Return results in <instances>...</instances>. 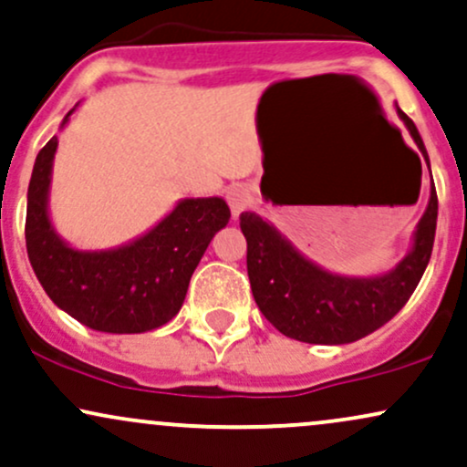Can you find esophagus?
<instances>
[{"label": "esophagus", "instance_id": "obj_1", "mask_svg": "<svg viewBox=\"0 0 467 467\" xmlns=\"http://www.w3.org/2000/svg\"><path fill=\"white\" fill-rule=\"evenodd\" d=\"M251 201H254V196H251V190L244 188V185H234V188L227 192V202L229 207H232L234 221H238L240 213L251 205Z\"/></svg>", "mask_w": 467, "mask_h": 467}]
</instances>
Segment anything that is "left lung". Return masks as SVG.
<instances>
[{"label": "left lung", "mask_w": 467, "mask_h": 467, "mask_svg": "<svg viewBox=\"0 0 467 467\" xmlns=\"http://www.w3.org/2000/svg\"><path fill=\"white\" fill-rule=\"evenodd\" d=\"M415 146L431 170V159L413 119L396 104ZM437 227V192L431 196L410 238L409 254L380 275L354 277L323 268L306 257L273 223L244 212L240 229L246 238V271L262 315L284 337L301 343L345 345L391 321L404 308L429 266Z\"/></svg>", "instance_id": "obj_1"}]
</instances>
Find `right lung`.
Wrapping results in <instances>:
<instances>
[{"label":"right lung","mask_w":467,"mask_h":467,"mask_svg":"<svg viewBox=\"0 0 467 467\" xmlns=\"http://www.w3.org/2000/svg\"><path fill=\"white\" fill-rule=\"evenodd\" d=\"M78 107V104H76ZM76 107L65 115L60 130ZM58 137L36 155L27 185L26 246L47 297L82 326L109 334L157 330L177 317L190 277L232 212L221 196L181 199L161 221L111 249H78L54 227L49 188Z\"/></svg>","instance_id":"obj_1"}]
</instances>
